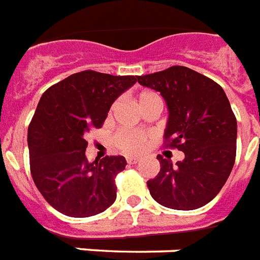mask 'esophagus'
I'll return each instance as SVG.
<instances>
[{"instance_id": "esophagus-1", "label": "esophagus", "mask_w": 260, "mask_h": 260, "mask_svg": "<svg viewBox=\"0 0 260 260\" xmlns=\"http://www.w3.org/2000/svg\"><path fill=\"white\" fill-rule=\"evenodd\" d=\"M126 160H127L128 165H135L139 162V158H135V156H127V158H126Z\"/></svg>"}]
</instances>
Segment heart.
Masks as SVG:
<instances>
[{"label": "heart", "mask_w": 260, "mask_h": 260, "mask_svg": "<svg viewBox=\"0 0 260 260\" xmlns=\"http://www.w3.org/2000/svg\"><path fill=\"white\" fill-rule=\"evenodd\" d=\"M154 101H160L159 95L155 91L151 90H143L138 95V105L142 109L146 105H149L150 102ZM162 102V101H160ZM117 146L122 151L125 153H139L145 149L146 142H147V137L142 133H135V132H121L117 134L115 138Z\"/></svg>", "instance_id": "obj_1"}]
</instances>
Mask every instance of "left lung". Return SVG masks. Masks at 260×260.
<instances>
[{
    "instance_id": "left-lung-1",
    "label": "left lung",
    "mask_w": 260,
    "mask_h": 260,
    "mask_svg": "<svg viewBox=\"0 0 260 260\" xmlns=\"http://www.w3.org/2000/svg\"><path fill=\"white\" fill-rule=\"evenodd\" d=\"M137 79L165 98L169 109L165 146L184 153V159L175 166L156 156L160 170L147 182L150 194L159 205L174 210L207 205L226 183L237 155V118L224 90L184 66Z\"/></svg>"
}]
</instances>
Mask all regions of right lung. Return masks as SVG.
<instances>
[{"label": "right lung", "instance_id": "right-lung-1", "mask_svg": "<svg viewBox=\"0 0 260 260\" xmlns=\"http://www.w3.org/2000/svg\"><path fill=\"white\" fill-rule=\"evenodd\" d=\"M135 82L134 76L85 70L41 96L27 130L30 173L46 202L63 215L87 218L114 203L115 177L126 159L113 155L90 164L86 137L102 127L113 102Z\"/></svg>", "mask_w": 260, "mask_h": 260}]
</instances>
